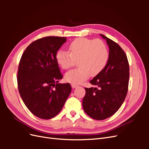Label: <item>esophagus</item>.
Segmentation results:
<instances>
[{
    "mask_svg": "<svg viewBox=\"0 0 149 149\" xmlns=\"http://www.w3.org/2000/svg\"><path fill=\"white\" fill-rule=\"evenodd\" d=\"M71 87H72V88H77V87L78 86V85L74 84H71Z\"/></svg>",
    "mask_w": 149,
    "mask_h": 149,
    "instance_id": "esophagus-1",
    "label": "esophagus"
}]
</instances>
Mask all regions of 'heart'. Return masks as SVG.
Listing matches in <instances>:
<instances>
[{
  "mask_svg": "<svg viewBox=\"0 0 149 149\" xmlns=\"http://www.w3.org/2000/svg\"><path fill=\"white\" fill-rule=\"evenodd\" d=\"M68 52L58 50L55 60L63 70L68 69L74 61H77L79 67L67 72L65 75L66 81L74 84L81 83L90 75L100 73L104 68L109 57L107 46L100 39H76L70 44Z\"/></svg>",
  "mask_w": 149,
  "mask_h": 149,
  "instance_id": "obj_1",
  "label": "heart"
}]
</instances>
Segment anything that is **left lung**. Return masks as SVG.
<instances>
[{"mask_svg":"<svg viewBox=\"0 0 149 149\" xmlns=\"http://www.w3.org/2000/svg\"><path fill=\"white\" fill-rule=\"evenodd\" d=\"M109 49L106 66L90 81L97 88H86L83 107L89 117L104 120L114 114L123 104L128 90L129 65L127 56L118 43L102 34Z\"/></svg>","mask_w":149,"mask_h":149,"instance_id":"obj_1","label":"left lung"}]
</instances>
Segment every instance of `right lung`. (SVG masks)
Here are the masks:
<instances>
[{
  "label": "right lung",
  "instance_id": "right-lung-1",
  "mask_svg": "<svg viewBox=\"0 0 149 149\" xmlns=\"http://www.w3.org/2000/svg\"><path fill=\"white\" fill-rule=\"evenodd\" d=\"M66 37H47L31 43L22 55L17 74L20 95L35 116L49 119L61 111L71 91L62 79L55 55Z\"/></svg>",
  "mask_w": 149,
  "mask_h": 149
}]
</instances>
